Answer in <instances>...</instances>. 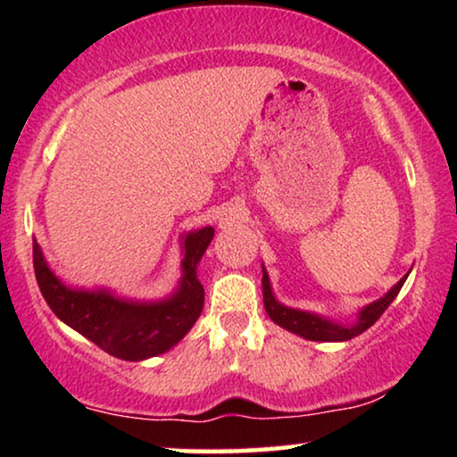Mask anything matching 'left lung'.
<instances>
[{"label":"left lung","mask_w":457,"mask_h":457,"mask_svg":"<svg viewBox=\"0 0 457 457\" xmlns=\"http://www.w3.org/2000/svg\"><path fill=\"white\" fill-rule=\"evenodd\" d=\"M405 278L408 277H403L402 280H399V283L393 287V289L386 293L385 297H380L378 302L366 305V308L360 312L358 322H355L353 327H341V324H333L330 320H324V318L308 314V312L291 310V308H285V305H280L272 295L270 280H268V274L264 270V277H262V287H264V308L272 322H277L278 327L291 330V333L303 337V339L349 341V339H353V337L364 333L366 328H370L372 324L377 322L380 316H383V312L389 308V305L393 303V299L397 297V293L402 291Z\"/></svg>","instance_id":"left-lung-1"}]
</instances>
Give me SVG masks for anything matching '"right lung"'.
<instances>
[{
	"instance_id": "obj_1",
	"label": "right lung",
	"mask_w": 457,
	"mask_h": 457,
	"mask_svg": "<svg viewBox=\"0 0 457 457\" xmlns=\"http://www.w3.org/2000/svg\"><path fill=\"white\" fill-rule=\"evenodd\" d=\"M212 237V227L185 237L183 280L179 291L160 303L124 302L105 291L68 289L49 270L37 243H33L35 277L47 305L62 322L114 358L145 360L177 345L202 314L204 287L195 268Z\"/></svg>"
}]
</instances>
